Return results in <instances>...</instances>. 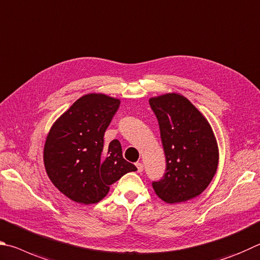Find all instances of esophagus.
<instances>
[{"mask_svg":"<svg viewBox=\"0 0 260 260\" xmlns=\"http://www.w3.org/2000/svg\"><path fill=\"white\" fill-rule=\"evenodd\" d=\"M136 167H137L138 172H143L144 171V165H143V163L137 162V163H136Z\"/></svg>","mask_w":260,"mask_h":260,"instance_id":"esophagus-1","label":"esophagus"}]
</instances>
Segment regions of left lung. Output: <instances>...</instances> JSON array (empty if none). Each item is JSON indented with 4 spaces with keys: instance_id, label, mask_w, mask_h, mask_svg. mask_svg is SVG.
<instances>
[{
    "instance_id": "obj_1",
    "label": "left lung",
    "mask_w": 260,
    "mask_h": 260,
    "mask_svg": "<svg viewBox=\"0 0 260 260\" xmlns=\"http://www.w3.org/2000/svg\"><path fill=\"white\" fill-rule=\"evenodd\" d=\"M160 125L167 169L153 181L158 198L179 203L197 198L216 175L219 152L211 125L203 114L179 93L149 99Z\"/></svg>"
}]
</instances>
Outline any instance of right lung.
<instances>
[{
    "label": "right lung",
    "mask_w": 260,
    "mask_h": 260,
    "mask_svg": "<svg viewBox=\"0 0 260 260\" xmlns=\"http://www.w3.org/2000/svg\"><path fill=\"white\" fill-rule=\"evenodd\" d=\"M120 99L104 93L82 95L50 129L44 144L45 171L72 201L98 203L109 186L136 171L122 156L117 139L104 144L105 131L120 107Z\"/></svg>",
    "instance_id": "right-lung-1"
}]
</instances>
